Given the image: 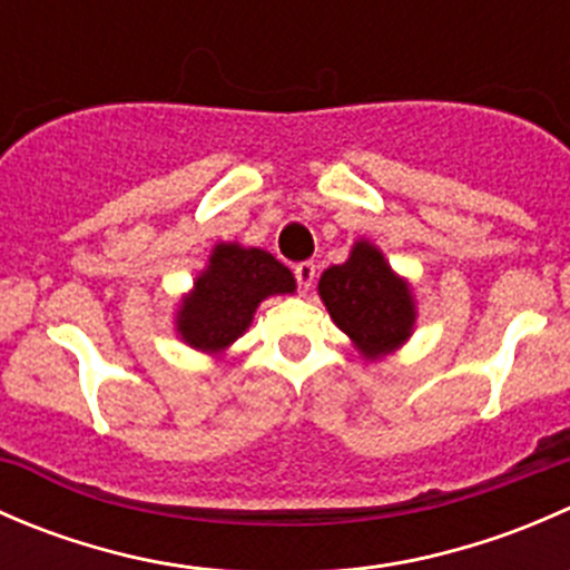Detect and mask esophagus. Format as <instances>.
<instances>
[{"label": "esophagus", "mask_w": 570, "mask_h": 570, "mask_svg": "<svg viewBox=\"0 0 570 570\" xmlns=\"http://www.w3.org/2000/svg\"><path fill=\"white\" fill-rule=\"evenodd\" d=\"M295 278H297V286H301L303 292H308L314 286V278H317V264L314 262L295 264Z\"/></svg>", "instance_id": "1"}]
</instances>
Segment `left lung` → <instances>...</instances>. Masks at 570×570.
<instances>
[{"label": "left lung", "instance_id": "8db88e82", "mask_svg": "<svg viewBox=\"0 0 570 570\" xmlns=\"http://www.w3.org/2000/svg\"><path fill=\"white\" fill-rule=\"evenodd\" d=\"M320 301L364 361L396 353L416 331V295L370 239H355L344 264L320 275Z\"/></svg>", "mask_w": 570, "mask_h": 570}]
</instances>
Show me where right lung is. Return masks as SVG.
Listing matches in <instances>:
<instances>
[{
  "mask_svg": "<svg viewBox=\"0 0 570 570\" xmlns=\"http://www.w3.org/2000/svg\"><path fill=\"white\" fill-rule=\"evenodd\" d=\"M295 289L292 269L269 250L217 243L193 289L178 301L174 331L187 347L220 358L248 331L262 301L295 295Z\"/></svg>",
  "mask_w": 570,
  "mask_h": 570,
  "instance_id": "right-lung-1",
  "label": "right lung"
}]
</instances>
